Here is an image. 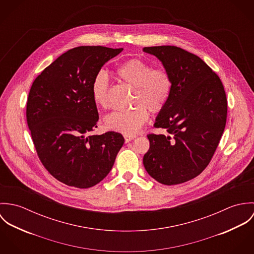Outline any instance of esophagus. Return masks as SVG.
<instances>
[{
	"label": "esophagus",
	"mask_w": 254,
	"mask_h": 254,
	"mask_svg": "<svg viewBox=\"0 0 254 254\" xmlns=\"http://www.w3.org/2000/svg\"><path fill=\"white\" fill-rule=\"evenodd\" d=\"M135 138H136V136H134V135H124V139H125L126 143H129L130 141L134 140Z\"/></svg>",
	"instance_id": "obj_1"
}]
</instances>
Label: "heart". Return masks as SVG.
I'll return each mask as SVG.
<instances>
[{
  "instance_id": "b5f03b06",
  "label": "heart",
  "mask_w": 254,
  "mask_h": 254,
  "mask_svg": "<svg viewBox=\"0 0 254 254\" xmlns=\"http://www.w3.org/2000/svg\"><path fill=\"white\" fill-rule=\"evenodd\" d=\"M119 77L135 88L131 105L133 109L114 111L105 118L106 127L125 135L135 134L148 119V111L158 112L169 100L172 91V78L164 67L152 68L141 59H131L117 68ZM95 104L101 108L109 105V79L107 73H98L92 84Z\"/></svg>"
}]
</instances>
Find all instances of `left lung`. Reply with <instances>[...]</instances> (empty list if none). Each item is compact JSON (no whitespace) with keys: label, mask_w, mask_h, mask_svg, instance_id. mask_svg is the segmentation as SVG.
I'll use <instances>...</instances> for the list:
<instances>
[{"label":"left lung","mask_w":254,"mask_h":254,"mask_svg":"<svg viewBox=\"0 0 254 254\" xmlns=\"http://www.w3.org/2000/svg\"><path fill=\"white\" fill-rule=\"evenodd\" d=\"M172 78V91L154 127L166 135L148 134L143 162L163 185H178L198 176L209 164L227 120L224 86L200 58L175 46L145 47Z\"/></svg>","instance_id":"left-lung-1"}]
</instances>
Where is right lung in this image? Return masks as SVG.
<instances>
[{
    "label": "right lung",
    "instance_id": "add662e5",
    "mask_svg": "<svg viewBox=\"0 0 254 254\" xmlns=\"http://www.w3.org/2000/svg\"><path fill=\"white\" fill-rule=\"evenodd\" d=\"M123 51L81 46L59 57L34 80L26 119L45 168L67 186L91 188L107 177L124 144L120 133L92 135L99 113L92 96L95 76Z\"/></svg>",
    "mask_w": 254,
    "mask_h": 254
}]
</instances>
